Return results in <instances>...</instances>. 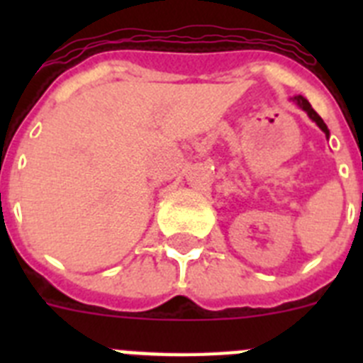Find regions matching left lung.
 <instances>
[{
    "label": "left lung",
    "instance_id": "1",
    "mask_svg": "<svg viewBox=\"0 0 363 363\" xmlns=\"http://www.w3.org/2000/svg\"><path fill=\"white\" fill-rule=\"evenodd\" d=\"M291 99H293L294 104H296L298 107L301 108V111H306V112H307V116H309L311 120L314 121V123L318 125L320 129H322L323 133H325L327 140H329V129H327V125L323 123V120H322V118H320L318 114H316V111H314V108L311 107V104H309V101H307V99L303 98V96H294V98H291Z\"/></svg>",
    "mask_w": 363,
    "mask_h": 363
}]
</instances>
